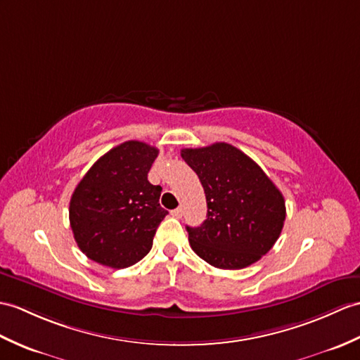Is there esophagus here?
I'll use <instances>...</instances> for the list:
<instances>
[{"label":"esophagus","mask_w":360,"mask_h":360,"mask_svg":"<svg viewBox=\"0 0 360 360\" xmlns=\"http://www.w3.org/2000/svg\"><path fill=\"white\" fill-rule=\"evenodd\" d=\"M182 208L181 207H178V208H174V210H172V216H173V218H182Z\"/></svg>","instance_id":"34e87169"}]
</instances>
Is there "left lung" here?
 Masks as SVG:
<instances>
[{
    "label": "left lung",
    "instance_id": "left-lung-1",
    "mask_svg": "<svg viewBox=\"0 0 360 360\" xmlns=\"http://www.w3.org/2000/svg\"><path fill=\"white\" fill-rule=\"evenodd\" d=\"M202 184L207 219L187 227L193 252L222 270L257 262L278 240L285 221V200L252 158L227 142L182 148Z\"/></svg>",
    "mask_w": 360,
    "mask_h": 360
}]
</instances>
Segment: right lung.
I'll use <instances>...</instances> for the list:
<instances>
[{
  "mask_svg": "<svg viewBox=\"0 0 360 360\" xmlns=\"http://www.w3.org/2000/svg\"><path fill=\"white\" fill-rule=\"evenodd\" d=\"M160 150L125 141L90 167L75 188L69 219L79 250L110 269H127L153 245L169 213L160 205L161 186L147 179Z\"/></svg>",
  "mask_w": 360,
  "mask_h": 360,
  "instance_id": "add662e5",
  "label": "right lung"
}]
</instances>
